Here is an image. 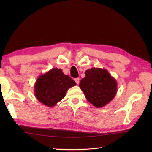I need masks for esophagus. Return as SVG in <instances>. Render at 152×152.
<instances>
[{"label":"esophagus","mask_w":152,"mask_h":152,"mask_svg":"<svg viewBox=\"0 0 152 152\" xmlns=\"http://www.w3.org/2000/svg\"><path fill=\"white\" fill-rule=\"evenodd\" d=\"M74 81H75V82L77 83V84H78L79 82H80V79L78 78H75V79H74Z\"/></svg>","instance_id":"esophagus-1"}]
</instances>
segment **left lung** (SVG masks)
I'll list each match as a JSON object with an SVG mask.
<instances>
[{"mask_svg": "<svg viewBox=\"0 0 152 152\" xmlns=\"http://www.w3.org/2000/svg\"><path fill=\"white\" fill-rule=\"evenodd\" d=\"M79 86L87 100L96 108H102L112 101L118 91L115 79L108 71L101 68L87 70Z\"/></svg>", "mask_w": 152, "mask_h": 152, "instance_id": "left-lung-1", "label": "left lung"}]
</instances>
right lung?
<instances>
[{
	"mask_svg": "<svg viewBox=\"0 0 152 152\" xmlns=\"http://www.w3.org/2000/svg\"><path fill=\"white\" fill-rule=\"evenodd\" d=\"M76 85V82L62 70L53 68L37 78L34 95L42 104L52 108L65 96L68 89Z\"/></svg>",
	"mask_w": 152,
	"mask_h": 152,
	"instance_id": "obj_1",
	"label": "right lung"
}]
</instances>
